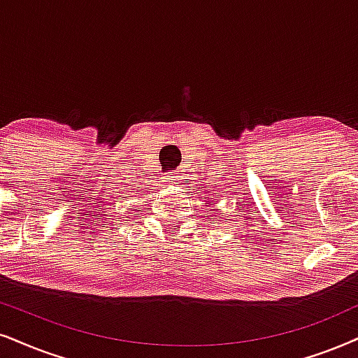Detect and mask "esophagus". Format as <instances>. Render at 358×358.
I'll list each match as a JSON object with an SVG mask.
<instances>
[{
    "label": "esophagus",
    "instance_id": "obj_1",
    "mask_svg": "<svg viewBox=\"0 0 358 358\" xmlns=\"http://www.w3.org/2000/svg\"><path fill=\"white\" fill-rule=\"evenodd\" d=\"M178 178H180L178 173H175V171H170V173L165 176V183L170 185V187H173V185L178 183Z\"/></svg>",
    "mask_w": 358,
    "mask_h": 358
}]
</instances>
